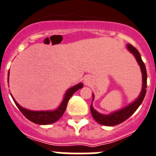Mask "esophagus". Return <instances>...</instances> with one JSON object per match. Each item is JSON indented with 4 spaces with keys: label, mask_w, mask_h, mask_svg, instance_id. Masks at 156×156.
Returning <instances> with one entry per match:
<instances>
[{
    "label": "esophagus",
    "mask_w": 156,
    "mask_h": 156,
    "mask_svg": "<svg viewBox=\"0 0 156 156\" xmlns=\"http://www.w3.org/2000/svg\"><path fill=\"white\" fill-rule=\"evenodd\" d=\"M85 83H86V85H87V84H88V83H89V81H88V80H87V79H86V80H85Z\"/></svg>",
    "instance_id": "obj_1"
}]
</instances>
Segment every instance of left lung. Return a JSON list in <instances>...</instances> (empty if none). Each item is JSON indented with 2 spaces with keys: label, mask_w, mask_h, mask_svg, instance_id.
<instances>
[{
  "label": "left lung",
  "mask_w": 156,
  "mask_h": 156,
  "mask_svg": "<svg viewBox=\"0 0 156 156\" xmlns=\"http://www.w3.org/2000/svg\"><path fill=\"white\" fill-rule=\"evenodd\" d=\"M126 48L133 55L136 62L140 66L142 74L141 91H140V95L138 96L137 98L134 100L132 103H130L129 105L119 109V110L108 114V115H104V114L98 112L93 108V104H91L90 111H91L92 115H93V119L101 125L107 126H113L119 125L120 123L123 122L136 112V109L140 107L141 103L143 102L144 98L145 97L146 88H147V71H146L145 65L142 61L140 54L139 53L136 48H134L133 46L129 44H126ZM93 100H94V94L93 93Z\"/></svg>",
  "instance_id": "8db88e82"
}]
</instances>
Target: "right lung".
<instances>
[{
    "instance_id": "obj_1",
    "label": "right lung",
    "mask_w": 156,
    "mask_h": 156,
    "mask_svg": "<svg viewBox=\"0 0 156 156\" xmlns=\"http://www.w3.org/2000/svg\"><path fill=\"white\" fill-rule=\"evenodd\" d=\"M9 72L8 74V82H9ZM83 87V83H78L75 86L70 87L66 91L63 97V101H62L61 104H59V106L56 109L52 111H31L28 110L27 108H23L20 106L18 103L16 102V100L13 98L12 95L11 94L12 97L13 101H14L15 104L17 106V108L20 109V112L23 113L24 116L27 119H29L30 121L32 122L38 124V125H49V124H52V123L58 121L62 115L64 113L66 108H67V103H68L69 100L72 95L74 94L76 91H78V89H82Z\"/></svg>"
}]
</instances>
